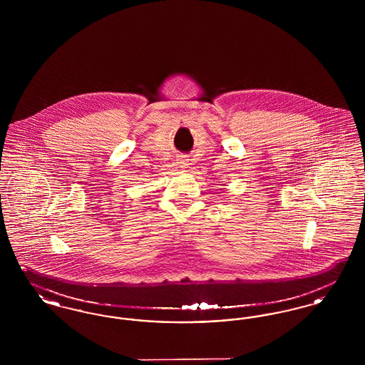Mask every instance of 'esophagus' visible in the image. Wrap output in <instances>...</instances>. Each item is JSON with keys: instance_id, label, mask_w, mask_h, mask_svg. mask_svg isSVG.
<instances>
[{"instance_id": "esophagus-1", "label": "esophagus", "mask_w": 365, "mask_h": 365, "mask_svg": "<svg viewBox=\"0 0 365 365\" xmlns=\"http://www.w3.org/2000/svg\"><path fill=\"white\" fill-rule=\"evenodd\" d=\"M176 164L180 167V168H187L189 165V158L186 156H179L176 160Z\"/></svg>"}]
</instances>
